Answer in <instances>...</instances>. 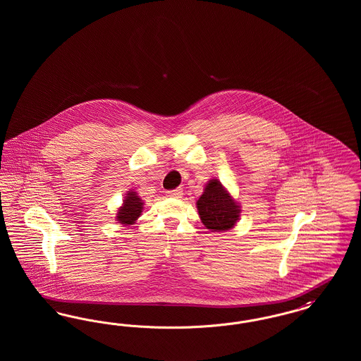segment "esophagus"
Returning a JSON list of instances; mask_svg holds the SVG:
<instances>
[{
	"label": "esophagus",
	"instance_id": "esophagus-1",
	"mask_svg": "<svg viewBox=\"0 0 361 361\" xmlns=\"http://www.w3.org/2000/svg\"><path fill=\"white\" fill-rule=\"evenodd\" d=\"M168 195H169L171 197H181V196H183V189L176 188L173 189V190H168Z\"/></svg>",
	"mask_w": 361,
	"mask_h": 361
}]
</instances>
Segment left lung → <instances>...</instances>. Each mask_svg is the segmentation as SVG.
Masks as SVG:
<instances>
[{
	"instance_id": "obj_1",
	"label": "left lung",
	"mask_w": 361,
	"mask_h": 361,
	"mask_svg": "<svg viewBox=\"0 0 361 361\" xmlns=\"http://www.w3.org/2000/svg\"><path fill=\"white\" fill-rule=\"evenodd\" d=\"M196 204L202 222L212 231H226L237 224L240 218V206H237L218 180H211L207 184Z\"/></svg>"
}]
</instances>
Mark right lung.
Listing matches in <instances>:
<instances>
[{"mask_svg":"<svg viewBox=\"0 0 361 361\" xmlns=\"http://www.w3.org/2000/svg\"><path fill=\"white\" fill-rule=\"evenodd\" d=\"M142 208L143 203L137 197V192H130L123 202V207L119 208L116 219L123 224H133L139 218Z\"/></svg>","mask_w":361,"mask_h":361,"instance_id":"obj_1","label":"right lung"}]
</instances>
